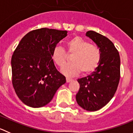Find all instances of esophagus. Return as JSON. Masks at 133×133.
<instances>
[{
    "mask_svg": "<svg viewBox=\"0 0 133 133\" xmlns=\"http://www.w3.org/2000/svg\"><path fill=\"white\" fill-rule=\"evenodd\" d=\"M72 81H73V79H69V78H68V77L66 78V82H67V83H69V82H71Z\"/></svg>",
    "mask_w": 133,
    "mask_h": 133,
    "instance_id": "obj_1",
    "label": "esophagus"
}]
</instances>
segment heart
Returning a JSON list of instances; mask_svg holds the SVG:
<instances>
[{
  "label": "heart",
  "mask_w": 133,
  "mask_h": 133,
  "mask_svg": "<svg viewBox=\"0 0 133 133\" xmlns=\"http://www.w3.org/2000/svg\"><path fill=\"white\" fill-rule=\"evenodd\" d=\"M68 54H74L71 58L72 63L65 64L61 68L62 74L68 77L77 75L81 71L84 74L95 71L100 62L101 54L99 48L82 37L75 36L66 43ZM53 61L58 66H62L65 62L67 54L60 46L54 48L52 55Z\"/></svg>",
  "instance_id": "1"
}]
</instances>
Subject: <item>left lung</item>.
I'll return each instance as SVG.
<instances>
[{"label":"left lung","mask_w":133,"mask_h":133,"mask_svg":"<svg viewBox=\"0 0 133 133\" xmlns=\"http://www.w3.org/2000/svg\"><path fill=\"white\" fill-rule=\"evenodd\" d=\"M96 44L101 58L97 68L87 77L78 79L80 88L76 101L84 110L95 111L102 108L115 95L120 78V57L112 42L93 31L86 33Z\"/></svg>","instance_id":"obj_1"}]
</instances>
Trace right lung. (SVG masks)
Wrapping results in <instances>:
<instances>
[{
  "instance_id": "1",
  "label": "right lung",
  "mask_w": 133,
  "mask_h": 133,
  "mask_svg": "<svg viewBox=\"0 0 133 133\" xmlns=\"http://www.w3.org/2000/svg\"><path fill=\"white\" fill-rule=\"evenodd\" d=\"M67 33V31L48 28L31 31L22 38L14 52L12 84L17 96L27 106L47 105L66 82L65 76L56 68L52 55Z\"/></svg>"
}]
</instances>
